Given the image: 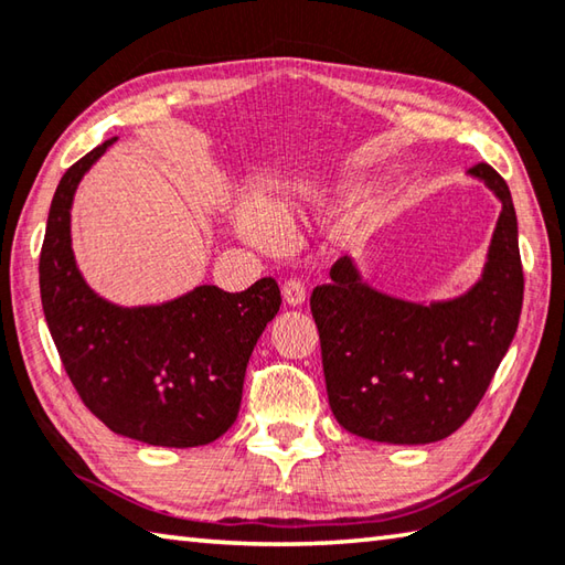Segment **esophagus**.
<instances>
[{
	"label": "esophagus",
	"instance_id": "1",
	"mask_svg": "<svg viewBox=\"0 0 565 565\" xmlns=\"http://www.w3.org/2000/svg\"><path fill=\"white\" fill-rule=\"evenodd\" d=\"M281 296H284V301L289 303V306H303L306 303V286L298 281V279H289L284 284V289H281Z\"/></svg>",
	"mask_w": 565,
	"mask_h": 565
}]
</instances>
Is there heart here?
I'll list each match as a JSON object with an SVG mask.
<instances>
[{"instance_id": "b5f03b06", "label": "heart", "mask_w": 565, "mask_h": 565, "mask_svg": "<svg viewBox=\"0 0 565 565\" xmlns=\"http://www.w3.org/2000/svg\"><path fill=\"white\" fill-rule=\"evenodd\" d=\"M294 215L289 213V207L284 205H259L245 201L237 207V227L242 230V235L249 237L257 245L269 247L279 239V232L291 227Z\"/></svg>"}]
</instances>
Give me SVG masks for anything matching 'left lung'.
Listing matches in <instances>:
<instances>
[{
	"mask_svg": "<svg viewBox=\"0 0 565 565\" xmlns=\"http://www.w3.org/2000/svg\"><path fill=\"white\" fill-rule=\"evenodd\" d=\"M502 203L480 279L446 301H406L374 289L350 257L316 286L328 402L360 438L424 446L468 422L510 350L524 298L512 193L492 166L468 171Z\"/></svg>",
	"mask_w": 565,
	"mask_h": 565,
	"instance_id": "8db88e82",
	"label": "left lung"
}]
</instances>
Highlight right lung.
Instances as JSON below:
<instances>
[{"mask_svg": "<svg viewBox=\"0 0 565 565\" xmlns=\"http://www.w3.org/2000/svg\"><path fill=\"white\" fill-rule=\"evenodd\" d=\"M115 141L85 153L55 188L39 259L43 316L75 392L109 430L149 446H207L235 424L249 355L279 313V286L259 279L227 294L203 284L153 306L95 294L73 254L71 207Z\"/></svg>", "mask_w": 565, "mask_h": 565, "instance_id": "1", "label": "right lung"}]
</instances>
